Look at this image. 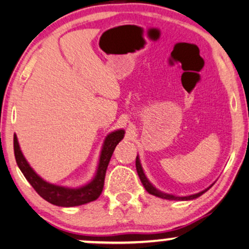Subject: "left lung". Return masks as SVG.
<instances>
[{
  "mask_svg": "<svg viewBox=\"0 0 249 249\" xmlns=\"http://www.w3.org/2000/svg\"><path fill=\"white\" fill-rule=\"evenodd\" d=\"M135 166H137V172H138V175L139 178H140V180L142 182V184H143V187L145 190H147L149 194L150 195H154L156 197H159V198H163V199H168V200H191V199H195V198H198L201 195L205 194L208 189H210L212 185H210L207 189H205V190L198 192V194H195V195H190V196H185V197H180V196H174V195H170V194H165V192L158 190V189H156L154 185H152L149 180L145 177L144 173H143V170H142V166L140 164V158H139V156H137V160H135Z\"/></svg>",
  "mask_w": 249,
  "mask_h": 249,
  "instance_id": "8db88e82",
  "label": "left lung"
}]
</instances>
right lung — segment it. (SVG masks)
<instances>
[{
    "mask_svg": "<svg viewBox=\"0 0 249 249\" xmlns=\"http://www.w3.org/2000/svg\"><path fill=\"white\" fill-rule=\"evenodd\" d=\"M124 130H117L107 135L100 154L95 177L90 183L79 188H67L61 187V185H55L49 183V182L43 180L41 177H38L35 173V171L31 167V165L27 163L24 155H22L16 134L13 137V149H15L17 165L20 168L26 180L31 183L32 187L35 189V191L43 199L53 205H57V206L72 207L90 203V201L98 199L99 196H100L105 184L106 171H107L112 152H114L118 142L124 138Z\"/></svg>",
    "mask_w": 249,
    "mask_h": 249,
    "instance_id": "1",
    "label": "right lung"
}]
</instances>
